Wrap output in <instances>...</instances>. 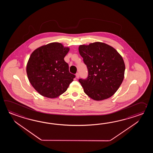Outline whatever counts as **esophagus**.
Listing matches in <instances>:
<instances>
[{
    "mask_svg": "<svg viewBox=\"0 0 153 153\" xmlns=\"http://www.w3.org/2000/svg\"><path fill=\"white\" fill-rule=\"evenodd\" d=\"M75 75H76V78H77V79L79 78V74L78 73H77L75 74Z\"/></svg>",
    "mask_w": 153,
    "mask_h": 153,
    "instance_id": "34e87169",
    "label": "esophagus"
}]
</instances>
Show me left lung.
<instances>
[{
	"label": "left lung",
	"mask_w": 153,
	"mask_h": 153,
	"mask_svg": "<svg viewBox=\"0 0 153 153\" xmlns=\"http://www.w3.org/2000/svg\"><path fill=\"white\" fill-rule=\"evenodd\" d=\"M79 52L88 72L86 79L79 80L85 93L94 101L111 97L124 80L125 65L120 54L102 42L80 45Z\"/></svg>",
	"instance_id": "8db88e82"
}]
</instances>
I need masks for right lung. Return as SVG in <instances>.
<instances>
[{"label": "right lung", "mask_w": 153, "mask_h": 153, "mask_svg": "<svg viewBox=\"0 0 153 153\" xmlns=\"http://www.w3.org/2000/svg\"><path fill=\"white\" fill-rule=\"evenodd\" d=\"M69 51L54 42L36 49L30 55L26 72L30 83L44 97L55 98L65 92L75 75L69 72L64 58Z\"/></svg>", "instance_id": "add662e5"}]
</instances>
